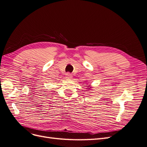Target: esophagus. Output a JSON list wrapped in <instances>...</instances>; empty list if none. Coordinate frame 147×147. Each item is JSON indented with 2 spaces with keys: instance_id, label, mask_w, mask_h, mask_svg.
<instances>
[{
  "instance_id": "34e87169",
  "label": "esophagus",
  "mask_w": 147,
  "mask_h": 147,
  "mask_svg": "<svg viewBox=\"0 0 147 147\" xmlns=\"http://www.w3.org/2000/svg\"><path fill=\"white\" fill-rule=\"evenodd\" d=\"M66 75V78L67 79H71L72 77V74H70V73H67Z\"/></svg>"
}]
</instances>
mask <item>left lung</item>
<instances>
[{"instance_id": "obj_1", "label": "left lung", "mask_w": 147, "mask_h": 147, "mask_svg": "<svg viewBox=\"0 0 147 147\" xmlns=\"http://www.w3.org/2000/svg\"><path fill=\"white\" fill-rule=\"evenodd\" d=\"M86 86H87V89H89V90L90 89H91V88L92 87V86H88L87 84ZM86 91H88V90H86Z\"/></svg>"}]
</instances>
